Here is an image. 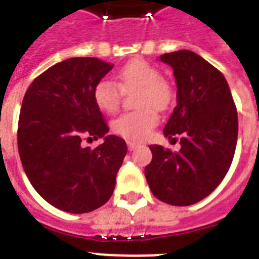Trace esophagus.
Here are the masks:
<instances>
[{"label":"esophagus","instance_id":"1","mask_svg":"<svg viewBox=\"0 0 259 259\" xmlns=\"http://www.w3.org/2000/svg\"><path fill=\"white\" fill-rule=\"evenodd\" d=\"M137 146H138V144H136V142H132V141L127 142V148H129V150L136 149V148H137Z\"/></svg>","mask_w":259,"mask_h":259}]
</instances>
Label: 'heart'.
I'll return each mask as SVG.
<instances>
[{"label": "heart", "mask_w": 259, "mask_h": 259, "mask_svg": "<svg viewBox=\"0 0 259 259\" xmlns=\"http://www.w3.org/2000/svg\"><path fill=\"white\" fill-rule=\"evenodd\" d=\"M138 87L136 105L140 109L121 114L111 122L114 134L127 141L145 140L158 123V110H165L172 102V89L162 79L161 71L144 59H133L117 72V83L101 79L93 89V99L103 113H115L121 105L122 91Z\"/></svg>", "instance_id": "1"}]
</instances>
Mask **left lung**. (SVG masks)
<instances>
[{"instance_id": "left-lung-1", "label": "left lung", "mask_w": 259, "mask_h": 259, "mask_svg": "<svg viewBox=\"0 0 259 259\" xmlns=\"http://www.w3.org/2000/svg\"><path fill=\"white\" fill-rule=\"evenodd\" d=\"M160 60L172 67L177 86V105L164 134L170 140L179 136L181 149L150 145L145 177L158 200L195 204L229 172L237 146V107L223 74L197 54L176 51Z\"/></svg>"}]
</instances>
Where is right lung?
Masks as SVG:
<instances>
[{
    "instance_id": "add662e5",
    "label": "right lung",
    "mask_w": 259,
    "mask_h": 259,
    "mask_svg": "<svg viewBox=\"0 0 259 259\" xmlns=\"http://www.w3.org/2000/svg\"><path fill=\"white\" fill-rule=\"evenodd\" d=\"M113 67L97 58L67 59L38 75L22 99L17 144L24 170L38 195L66 212L105 204L127 152L122 138L107 136L93 99L95 83ZM102 137L95 150L82 146Z\"/></svg>"
}]
</instances>
